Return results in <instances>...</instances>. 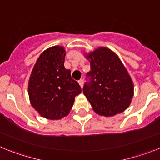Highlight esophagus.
I'll list each match as a JSON object with an SVG mask.
<instances>
[{
    "instance_id": "1",
    "label": "esophagus",
    "mask_w": 160,
    "mask_h": 160,
    "mask_svg": "<svg viewBox=\"0 0 160 160\" xmlns=\"http://www.w3.org/2000/svg\"><path fill=\"white\" fill-rule=\"evenodd\" d=\"M79 84H80V86L81 87V88H83V85H84V80L83 79H80V80L78 81Z\"/></svg>"
}]
</instances>
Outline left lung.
Instances as JSON below:
<instances>
[{"label": "left lung", "mask_w": 160, "mask_h": 160, "mask_svg": "<svg viewBox=\"0 0 160 160\" xmlns=\"http://www.w3.org/2000/svg\"><path fill=\"white\" fill-rule=\"evenodd\" d=\"M90 62V81L85 83L84 94L97 114L105 117L122 113L130 105L134 83L119 57L105 47L85 54Z\"/></svg>", "instance_id": "8db88e82"}]
</instances>
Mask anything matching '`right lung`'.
<instances>
[{"label":"right lung","mask_w":160,"mask_h":160,"mask_svg":"<svg viewBox=\"0 0 160 160\" xmlns=\"http://www.w3.org/2000/svg\"><path fill=\"white\" fill-rule=\"evenodd\" d=\"M64 47L54 46L42 52L29 79L30 101L42 117L59 120L70 113L81 88L64 68Z\"/></svg>","instance_id":"obj_1"}]
</instances>
